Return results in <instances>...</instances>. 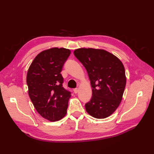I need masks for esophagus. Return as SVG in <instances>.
Listing matches in <instances>:
<instances>
[{
	"label": "esophagus",
	"mask_w": 154,
	"mask_h": 154,
	"mask_svg": "<svg viewBox=\"0 0 154 154\" xmlns=\"http://www.w3.org/2000/svg\"><path fill=\"white\" fill-rule=\"evenodd\" d=\"M73 91H74V93H75V94H76V93L78 92V88H74Z\"/></svg>",
	"instance_id": "esophagus-1"
}]
</instances>
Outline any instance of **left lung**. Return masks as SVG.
Returning a JSON list of instances; mask_svg holds the SVG:
<instances>
[{
    "mask_svg": "<svg viewBox=\"0 0 154 154\" xmlns=\"http://www.w3.org/2000/svg\"><path fill=\"white\" fill-rule=\"evenodd\" d=\"M74 54L87 70L92 88L85 109L92 117L103 119L117 109L126 85L125 67L120 60L103 49L80 48Z\"/></svg>",
    "mask_w": 154,
    "mask_h": 154,
    "instance_id": "left-lung-1",
    "label": "left lung"
}]
</instances>
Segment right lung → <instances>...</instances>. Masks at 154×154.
I'll use <instances>...</instances> for the list:
<instances>
[{
  "mask_svg": "<svg viewBox=\"0 0 154 154\" xmlns=\"http://www.w3.org/2000/svg\"><path fill=\"white\" fill-rule=\"evenodd\" d=\"M71 54L65 48H54L39 53L27 74L28 94L36 111L50 122L63 118L67 113L71 92L63 87L61 74Z\"/></svg>",
  "mask_w": 154,
  "mask_h": 154,
  "instance_id": "add662e5",
  "label": "right lung"
}]
</instances>
